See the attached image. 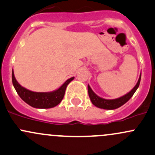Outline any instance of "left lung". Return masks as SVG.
Segmentation results:
<instances>
[{
	"label": "left lung",
	"instance_id": "obj_1",
	"mask_svg": "<svg viewBox=\"0 0 155 155\" xmlns=\"http://www.w3.org/2000/svg\"><path fill=\"white\" fill-rule=\"evenodd\" d=\"M140 79L141 73L140 75L139 79H138L136 85L134 87L132 90L129 91L128 94H125L123 97H119V98L114 99H106L99 97L98 95H97V94L93 91L91 87H90V85L87 84V90H88L89 97H90L91 101L93 103V105H95L96 107H99V108L106 109V110H114V109L118 108V107H120V106L124 105L125 103H126V102L132 97V96L135 93V91H137V89L139 87L140 83Z\"/></svg>",
	"mask_w": 155,
	"mask_h": 155
}]
</instances>
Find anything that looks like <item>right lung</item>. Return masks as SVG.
<instances>
[{
	"label": "right lung",
	"mask_w": 155,
	"mask_h": 155,
	"mask_svg": "<svg viewBox=\"0 0 155 155\" xmlns=\"http://www.w3.org/2000/svg\"><path fill=\"white\" fill-rule=\"evenodd\" d=\"M12 79L13 86L16 92L26 103L35 108H51L58 105L61 102L64 98L67 86L74 79V77L68 79L58 89L50 92H34L22 87L16 80L13 70Z\"/></svg>",
	"instance_id": "1"
}]
</instances>
